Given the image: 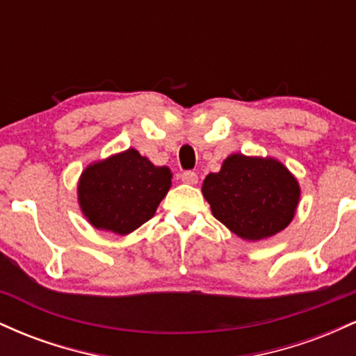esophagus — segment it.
Returning <instances> with one entry per match:
<instances>
[{"label": "esophagus", "mask_w": 356, "mask_h": 356, "mask_svg": "<svg viewBox=\"0 0 356 356\" xmlns=\"http://www.w3.org/2000/svg\"><path fill=\"white\" fill-rule=\"evenodd\" d=\"M181 181L186 184H197L199 177H197V174L192 172V170H184V172L181 174Z\"/></svg>", "instance_id": "1"}]
</instances>
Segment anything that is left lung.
<instances>
[{"instance_id":"obj_1","label":"left lung","mask_w":356,"mask_h":356,"mask_svg":"<svg viewBox=\"0 0 356 356\" xmlns=\"http://www.w3.org/2000/svg\"><path fill=\"white\" fill-rule=\"evenodd\" d=\"M202 194L214 218L239 238L257 241L283 231L300 201V186L275 159L234 154L209 174Z\"/></svg>"}]
</instances>
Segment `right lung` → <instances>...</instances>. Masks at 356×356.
Segmentation results:
<instances>
[{"mask_svg":"<svg viewBox=\"0 0 356 356\" xmlns=\"http://www.w3.org/2000/svg\"><path fill=\"white\" fill-rule=\"evenodd\" d=\"M172 174L129 149L85 169L79 184L83 214L97 229L129 234L157 211Z\"/></svg>","mask_w":356,"mask_h":356,"instance_id":"right-lung-1","label":"right lung"}]
</instances>
